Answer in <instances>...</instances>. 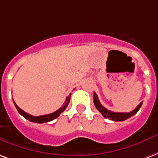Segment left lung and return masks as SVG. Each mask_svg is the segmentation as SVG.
Returning a JSON list of instances; mask_svg holds the SVG:
<instances>
[{"instance_id": "left-lung-1", "label": "left lung", "mask_w": 158, "mask_h": 158, "mask_svg": "<svg viewBox=\"0 0 158 158\" xmlns=\"http://www.w3.org/2000/svg\"><path fill=\"white\" fill-rule=\"evenodd\" d=\"M93 102H94V104H95V107L97 108V109L99 111L104 118H109V119H111L113 121H124L127 118H131V116L135 115L136 113L139 111V109L142 105V103H140L139 105L135 108V109L131 111L130 113H116V112H112V111H109L108 109L104 108L101 103H100L99 100H98V95L96 93H94V95H93Z\"/></svg>"}]
</instances>
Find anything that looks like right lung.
<instances>
[{"instance_id": "right-lung-1", "label": "right lung", "mask_w": 158, "mask_h": 158, "mask_svg": "<svg viewBox=\"0 0 158 158\" xmlns=\"http://www.w3.org/2000/svg\"><path fill=\"white\" fill-rule=\"evenodd\" d=\"M70 99H71V94L66 98L64 105L62 106L60 109H59L58 110H56L55 112L52 113V114H45V115H41V116H33V115H31V114H28L27 113L24 112L23 109H21L16 104V103H15L14 101H13V103H14L16 109H18V111L19 112V114H20L21 115H23L24 118H27V120H29V121L31 122L42 124V123L49 122V121H51V120H53V119H55V118H58L59 115H60V114H61V113L63 112L65 109H66V107H67L69 103H70Z\"/></svg>"}]
</instances>
